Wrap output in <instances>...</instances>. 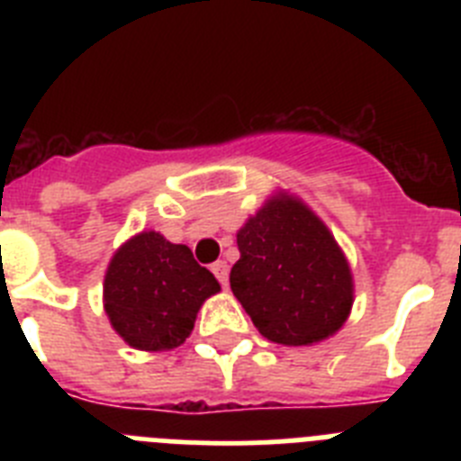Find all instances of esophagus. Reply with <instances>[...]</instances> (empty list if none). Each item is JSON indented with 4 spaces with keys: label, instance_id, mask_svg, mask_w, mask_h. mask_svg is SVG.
<instances>
[{
    "label": "esophagus",
    "instance_id": "obj_1",
    "mask_svg": "<svg viewBox=\"0 0 461 461\" xmlns=\"http://www.w3.org/2000/svg\"><path fill=\"white\" fill-rule=\"evenodd\" d=\"M212 272L221 281V286H228V263L226 260H217L214 266H212Z\"/></svg>",
    "mask_w": 461,
    "mask_h": 461
}]
</instances>
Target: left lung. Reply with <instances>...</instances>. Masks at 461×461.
<instances>
[{
	"label": "left lung",
	"mask_w": 461,
	"mask_h": 461,
	"mask_svg": "<svg viewBox=\"0 0 461 461\" xmlns=\"http://www.w3.org/2000/svg\"><path fill=\"white\" fill-rule=\"evenodd\" d=\"M230 291L256 330L284 346L337 335L356 300L353 272L323 219L279 189L238 230Z\"/></svg>",
	"instance_id": "8db88e82"
}]
</instances>
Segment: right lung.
<instances>
[{"mask_svg":"<svg viewBox=\"0 0 461 461\" xmlns=\"http://www.w3.org/2000/svg\"><path fill=\"white\" fill-rule=\"evenodd\" d=\"M221 291L186 244L140 230L117 247L104 276V309L117 335L138 351L185 344L207 297Z\"/></svg>","mask_w":461,"mask_h":461,"instance_id":"1","label":"right lung"}]
</instances>
